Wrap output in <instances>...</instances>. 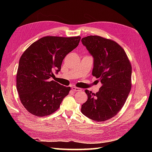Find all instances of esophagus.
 <instances>
[{
    "label": "esophagus",
    "mask_w": 152,
    "mask_h": 152,
    "mask_svg": "<svg viewBox=\"0 0 152 152\" xmlns=\"http://www.w3.org/2000/svg\"><path fill=\"white\" fill-rule=\"evenodd\" d=\"M72 89L74 91H80L82 90L80 88H77V87H76V86H73L72 88Z\"/></svg>",
    "instance_id": "obj_1"
}]
</instances>
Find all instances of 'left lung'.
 Segmentation results:
<instances>
[{
    "mask_svg": "<svg viewBox=\"0 0 152 152\" xmlns=\"http://www.w3.org/2000/svg\"><path fill=\"white\" fill-rule=\"evenodd\" d=\"M82 42L94 58L93 76L102 83L95 94L86 90L88 101L81 112L89 119L104 121L118 114L131 89L132 67L122 47L99 36L83 38Z\"/></svg>",
    "mask_w": 152,
    "mask_h": 152,
    "instance_id": "1",
    "label": "left lung"
}]
</instances>
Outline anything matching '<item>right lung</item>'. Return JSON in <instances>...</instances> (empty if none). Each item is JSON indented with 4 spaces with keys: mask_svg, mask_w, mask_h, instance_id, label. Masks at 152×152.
Segmentation results:
<instances>
[{
    "mask_svg": "<svg viewBox=\"0 0 152 152\" xmlns=\"http://www.w3.org/2000/svg\"><path fill=\"white\" fill-rule=\"evenodd\" d=\"M81 37L48 36L34 42L19 59L16 87L19 99L31 114L44 117L60 107L70 87L51 80L59 72L66 55L78 46Z\"/></svg>",
    "mask_w": 152,
    "mask_h": 152,
    "instance_id": "1",
    "label": "right lung"
}]
</instances>
